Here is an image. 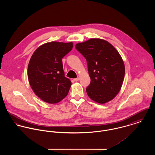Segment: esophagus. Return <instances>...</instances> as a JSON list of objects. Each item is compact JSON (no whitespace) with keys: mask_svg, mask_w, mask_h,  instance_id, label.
I'll return each instance as SVG.
<instances>
[{"mask_svg":"<svg viewBox=\"0 0 155 155\" xmlns=\"http://www.w3.org/2000/svg\"><path fill=\"white\" fill-rule=\"evenodd\" d=\"M73 80H74L75 82H77V81H78L79 80V78H75V79H74Z\"/></svg>","mask_w":155,"mask_h":155,"instance_id":"esophagus-1","label":"esophagus"}]
</instances>
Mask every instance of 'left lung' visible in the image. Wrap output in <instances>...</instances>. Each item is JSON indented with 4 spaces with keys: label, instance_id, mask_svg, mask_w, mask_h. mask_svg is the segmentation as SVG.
<instances>
[{
    "label": "left lung",
    "instance_id": "8db88e82",
    "mask_svg": "<svg viewBox=\"0 0 155 155\" xmlns=\"http://www.w3.org/2000/svg\"><path fill=\"white\" fill-rule=\"evenodd\" d=\"M85 58L91 83L86 89L93 101L104 104L119 93L125 76L123 60L114 47L101 39H90L75 46Z\"/></svg>",
    "mask_w": 155,
    "mask_h": 155
}]
</instances>
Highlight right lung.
<instances>
[{
  "label": "right lung",
  "mask_w": 155,
  "mask_h": 155,
  "mask_svg": "<svg viewBox=\"0 0 155 155\" xmlns=\"http://www.w3.org/2000/svg\"><path fill=\"white\" fill-rule=\"evenodd\" d=\"M72 48V42H51L40 46L32 55L28 79L35 94L45 102L57 103L67 95L71 82L64 76L62 58Z\"/></svg>",
  "instance_id": "1"
}]
</instances>
